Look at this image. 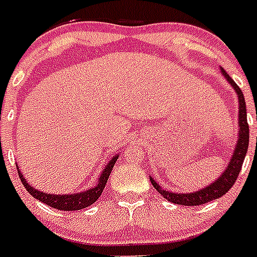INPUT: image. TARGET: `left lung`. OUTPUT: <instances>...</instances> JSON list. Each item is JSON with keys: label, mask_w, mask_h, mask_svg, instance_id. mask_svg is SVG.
<instances>
[{"label": "left lung", "mask_w": 257, "mask_h": 257, "mask_svg": "<svg viewBox=\"0 0 257 257\" xmlns=\"http://www.w3.org/2000/svg\"><path fill=\"white\" fill-rule=\"evenodd\" d=\"M221 72H223L224 77L227 78L228 81L231 82V85L235 88L236 93H237V97H239L240 133L239 141L236 144L233 156H232L231 161L228 164V168L224 171L221 177H219L211 185H208V187L203 188L200 191L193 192V193H183L181 195V193H172V192L164 191L151 177V183L155 187V189L159 191V193H161V196L164 199L168 200V201H171V203L180 204V205H187V207H195V205H201V204H205L208 201H212V200L219 199V197L224 196L231 189L232 185L235 184L236 179L239 177V173L241 171V167H243L244 159H245V155H247L248 144H249V125H248L247 121V108H245V100H244V94L241 92V89L228 76L225 70L221 69Z\"/></svg>", "instance_id": "1"}]
</instances>
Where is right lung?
I'll return each mask as SVG.
<instances>
[{
	"label": "right lung",
	"instance_id": "add662e5",
	"mask_svg": "<svg viewBox=\"0 0 257 257\" xmlns=\"http://www.w3.org/2000/svg\"><path fill=\"white\" fill-rule=\"evenodd\" d=\"M116 157H113L112 160L109 161L108 165L105 167V169L102 171V175L100 176V180H98V184L96 187L89 189V191L81 192V193H73V195H48V193H42L38 189H34L30 185H28V183L24 179V176L18 169V176L21 179L24 187L26 188V191L29 192L30 195L36 197L37 200L42 201L44 204H48L49 207L56 208V209H60V211H78V209H82V208H86L89 205H92L94 201H96L98 197L101 196L102 191H104L105 184L108 181V177L110 175V172L113 169V165L116 163Z\"/></svg>",
	"mask_w": 257,
	"mask_h": 257
}]
</instances>
